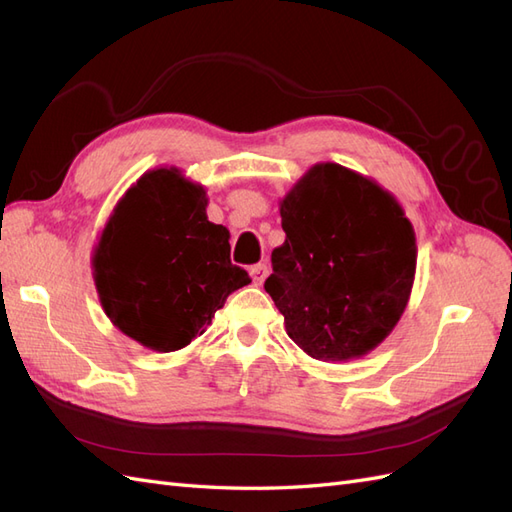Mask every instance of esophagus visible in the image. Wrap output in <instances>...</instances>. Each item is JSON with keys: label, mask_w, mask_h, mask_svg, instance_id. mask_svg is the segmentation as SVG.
<instances>
[{"label": "esophagus", "mask_w": 512, "mask_h": 512, "mask_svg": "<svg viewBox=\"0 0 512 512\" xmlns=\"http://www.w3.org/2000/svg\"><path fill=\"white\" fill-rule=\"evenodd\" d=\"M250 275H252L254 284H256V286H260L262 282L267 280V275H269V267L265 265V262H258V265H254V267L250 269Z\"/></svg>", "instance_id": "esophagus-1"}]
</instances>
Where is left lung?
Wrapping results in <instances>:
<instances>
[{"label": "left lung", "instance_id": "8db88e82", "mask_svg": "<svg viewBox=\"0 0 512 512\" xmlns=\"http://www.w3.org/2000/svg\"><path fill=\"white\" fill-rule=\"evenodd\" d=\"M286 241L265 290L305 354L346 363L380 346L408 305L416 237L391 192L320 162L280 200Z\"/></svg>", "mask_w": 512, "mask_h": 512}]
</instances>
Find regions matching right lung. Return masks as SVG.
<instances>
[{
	"label": "right lung",
	"instance_id": "1",
	"mask_svg": "<svg viewBox=\"0 0 512 512\" xmlns=\"http://www.w3.org/2000/svg\"><path fill=\"white\" fill-rule=\"evenodd\" d=\"M200 183L160 166L119 198L91 256L104 314L141 346L175 352L203 335L237 288L250 284L230 262V232L207 218Z\"/></svg>",
	"mask_w": 512,
	"mask_h": 512
}]
</instances>
